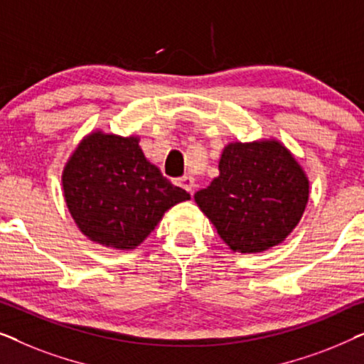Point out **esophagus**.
Wrapping results in <instances>:
<instances>
[{
  "instance_id": "esophagus-1",
  "label": "esophagus",
  "mask_w": 364,
  "mask_h": 364,
  "mask_svg": "<svg viewBox=\"0 0 364 364\" xmlns=\"http://www.w3.org/2000/svg\"><path fill=\"white\" fill-rule=\"evenodd\" d=\"M178 186H181L182 188H186L187 192H193V187H196V183H193V177L192 176H183L177 181Z\"/></svg>"
}]
</instances>
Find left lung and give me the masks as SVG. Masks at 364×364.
I'll return each mask as SVG.
<instances>
[{
  "label": "left lung",
  "instance_id": "left-lung-1",
  "mask_svg": "<svg viewBox=\"0 0 364 364\" xmlns=\"http://www.w3.org/2000/svg\"><path fill=\"white\" fill-rule=\"evenodd\" d=\"M218 171L193 198L233 252L268 250L290 235L305 212L310 183L285 146L232 142Z\"/></svg>",
  "mask_w": 364,
  "mask_h": 364
}]
</instances>
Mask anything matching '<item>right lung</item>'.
<instances>
[{"instance_id": "add662e5", "label": "right lung", "mask_w": 364, "mask_h": 364, "mask_svg": "<svg viewBox=\"0 0 364 364\" xmlns=\"http://www.w3.org/2000/svg\"><path fill=\"white\" fill-rule=\"evenodd\" d=\"M63 188L79 230L117 250L136 248L166 210L191 198L147 161L137 137L102 132L89 134L76 147Z\"/></svg>"}]
</instances>
